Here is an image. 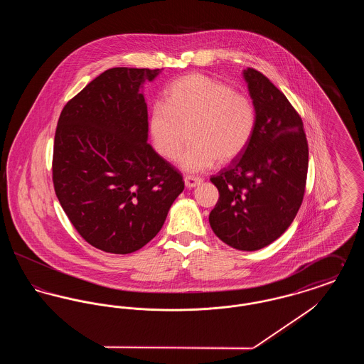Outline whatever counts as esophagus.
Listing matches in <instances>:
<instances>
[{"label": "esophagus", "mask_w": 364, "mask_h": 364, "mask_svg": "<svg viewBox=\"0 0 364 364\" xmlns=\"http://www.w3.org/2000/svg\"><path fill=\"white\" fill-rule=\"evenodd\" d=\"M200 181H202L200 177H195V176H186V177H184V183H186V186H187L188 188L196 187L198 184H200Z\"/></svg>", "instance_id": "34e87169"}]
</instances>
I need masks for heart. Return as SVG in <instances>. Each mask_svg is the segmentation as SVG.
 Returning <instances> with one entry per match:
<instances>
[{
  "instance_id": "1",
  "label": "heart",
  "mask_w": 364,
  "mask_h": 364,
  "mask_svg": "<svg viewBox=\"0 0 364 364\" xmlns=\"http://www.w3.org/2000/svg\"><path fill=\"white\" fill-rule=\"evenodd\" d=\"M257 125L252 100L202 73L176 79L165 91V104L151 109L149 131L156 153L176 159L190 127V146L180 166L190 173L211 168L217 159L229 162L248 146Z\"/></svg>"
}]
</instances>
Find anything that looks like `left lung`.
I'll list each match as a JSON object with an SVG mask.
<instances>
[{
	"instance_id": "obj_1",
	"label": "left lung",
	"mask_w": 364,
	"mask_h": 364,
	"mask_svg": "<svg viewBox=\"0 0 364 364\" xmlns=\"http://www.w3.org/2000/svg\"><path fill=\"white\" fill-rule=\"evenodd\" d=\"M257 110L248 146L228 168L211 176L220 198L208 215L218 239L240 251H257L288 229L301 206L309 143L303 120L263 73L244 70Z\"/></svg>"
}]
</instances>
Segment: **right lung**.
<instances>
[{
	"instance_id": "add662e5",
	"label": "right lung",
	"mask_w": 364,
	"mask_h": 364,
	"mask_svg": "<svg viewBox=\"0 0 364 364\" xmlns=\"http://www.w3.org/2000/svg\"><path fill=\"white\" fill-rule=\"evenodd\" d=\"M159 70L110 68L64 106L53 147V186L77 233L110 254L140 250L184 190L181 173L147 143L140 85Z\"/></svg>"
}]
</instances>
